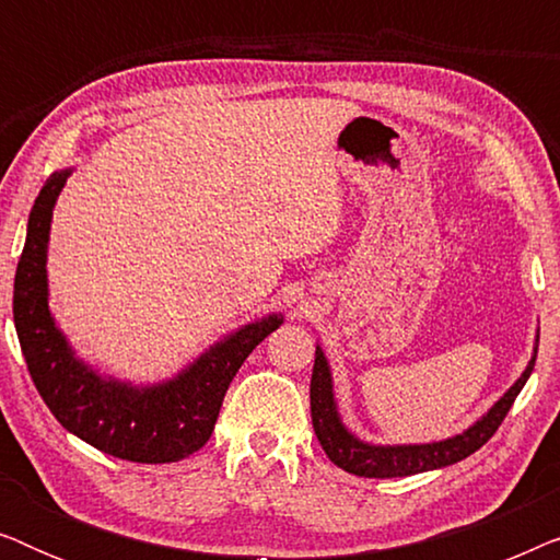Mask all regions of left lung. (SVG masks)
I'll use <instances>...</instances> for the list:
<instances>
[{"instance_id":"left-lung-1","label":"left lung","mask_w":560,"mask_h":560,"mask_svg":"<svg viewBox=\"0 0 560 560\" xmlns=\"http://www.w3.org/2000/svg\"><path fill=\"white\" fill-rule=\"evenodd\" d=\"M535 357H538V347L515 385H512L504 397L494 402V408L487 412L485 418L477 420L469 431L454 435V439L439 441V443H420V446H372V443L359 441L357 435L347 431L341 423L339 412H336L334 400V385H331V370L324 351L316 347V364H313L311 377V418L313 431H316L320 446H324L326 456L339 466V469L357 474V477L370 479H393V477H410V474L441 469V466H451L462 458L471 456L497 433L502 425L504 416H508L512 402L525 387L527 377H530Z\"/></svg>"}]
</instances>
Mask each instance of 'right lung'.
Instances as JSON below:
<instances>
[{
	"label": "right lung",
	"mask_w": 560,
	"mask_h": 560,
	"mask_svg": "<svg viewBox=\"0 0 560 560\" xmlns=\"http://www.w3.org/2000/svg\"><path fill=\"white\" fill-rule=\"evenodd\" d=\"M68 175L71 171L52 173L35 198L14 275V328L30 377L58 423L94 448L137 464L180 462L211 439L234 374L282 316L242 326L163 385L132 387L96 374L75 359L48 311L50 219Z\"/></svg>",
	"instance_id": "add662e5"
}]
</instances>
